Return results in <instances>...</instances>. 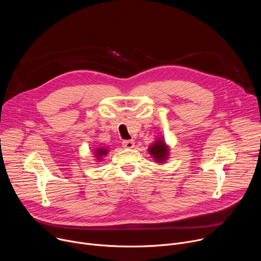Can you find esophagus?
I'll list each match as a JSON object with an SVG mask.
<instances>
[{
  "label": "esophagus",
  "mask_w": 261,
  "mask_h": 261,
  "mask_svg": "<svg viewBox=\"0 0 261 261\" xmlns=\"http://www.w3.org/2000/svg\"><path fill=\"white\" fill-rule=\"evenodd\" d=\"M122 144H123V146L126 147V148H132V147H134L135 142H134L133 140H124V141L122 142Z\"/></svg>",
  "instance_id": "1"
}]
</instances>
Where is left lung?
Masks as SVG:
<instances>
[{
	"label": "left lung",
	"instance_id": "8db88e82",
	"mask_svg": "<svg viewBox=\"0 0 261 261\" xmlns=\"http://www.w3.org/2000/svg\"><path fill=\"white\" fill-rule=\"evenodd\" d=\"M147 151L154 159V161L160 164L165 163L170 155L169 145L162 137H157L156 140L148 146Z\"/></svg>",
	"mask_w": 261,
	"mask_h": 261
}]
</instances>
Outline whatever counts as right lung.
<instances>
[{"label":"right lung","instance_id":"obj_1","mask_svg":"<svg viewBox=\"0 0 261 261\" xmlns=\"http://www.w3.org/2000/svg\"><path fill=\"white\" fill-rule=\"evenodd\" d=\"M108 152H109V150H107V148L104 146L96 147L94 150V158H95L96 162H101L102 159L108 154Z\"/></svg>","mask_w":261,"mask_h":261}]
</instances>
